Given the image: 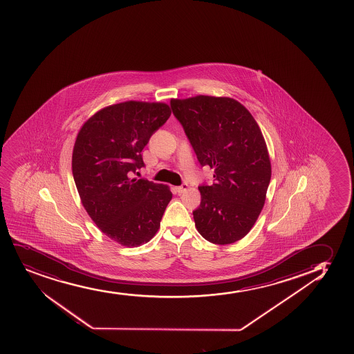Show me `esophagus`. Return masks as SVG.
I'll list each match as a JSON object with an SVG mask.
<instances>
[{
	"mask_svg": "<svg viewBox=\"0 0 354 354\" xmlns=\"http://www.w3.org/2000/svg\"><path fill=\"white\" fill-rule=\"evenodd\" d=\"M187 189H188V185H187V183H183L181 186H179L178 188H176V191H178L179 194H181V193H183V192H186Z\"/></svg>",
	"mask_w": 354,
	"mask_h": 354,
	"instance_id": "34e87169",
	"label": "esophagus"
}]
</instances>
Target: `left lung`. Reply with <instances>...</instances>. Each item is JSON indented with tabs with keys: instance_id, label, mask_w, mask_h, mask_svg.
Instances as JSON below:
<instances>
[{
	"instance_id": "obj_1",
	"label": "left lung",
	"mask_w": 354,
	"mask_h": 354,
	"mask_svg": "<svg viewBox=\"0 0 354 354\" xmlns=\"http://www.w3.org/2000/svg\"><path fill=\"white\" fill-rule=\"evenodd\" d=\"M171 108L200 165L214 169V183L199 186L195 226L209 243H235L257 221L270 181V156L258 123L231 97L173 99Z\"/></svg>"
}]
</instances>
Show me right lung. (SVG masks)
Wrapping results in <instances>:
<instances>
[{
    "instance_id": "right-lung-1",
    "label": "right lung",
    "mask_w": 354,
    "mask_h": 354,
    "mask_svg": "<svg viewBox=\"0 0 354 354\" xmlns=\"http://www.w3.org/2000/svg\"><path fill=\"white\" fill-rule=\"evenodd\" d=\"M169 116L166 104L127 101L97 111L76 138L72 169L82 205L122 246L148 243L171 200L168 186L131 178L145 167L141 151Z\"/></svg>"
}]
</instances>
